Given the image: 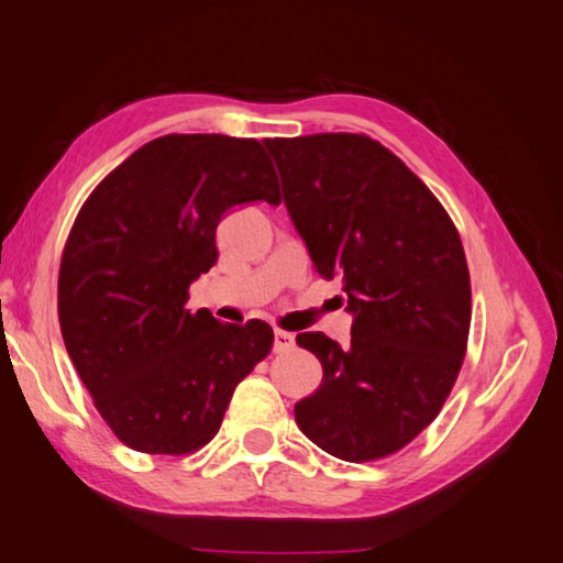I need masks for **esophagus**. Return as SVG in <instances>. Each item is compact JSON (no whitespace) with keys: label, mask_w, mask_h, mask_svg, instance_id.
<instances>
[{"label":"esophagus","mask_w":563,"mask_h":563,"mask_svg":"<svg viewBox=\"0 0 563 563\" xmlns=\"http://www.w3.org/2000/svg\"><path fill=\"white\" fill-rule=\"evenodd\" d=\"M292 346H295V334L283 332V330H275V342H273V352H275V354L290 352Z\"/></svg>","instance_id":"esophagus-1"}]
</instances>
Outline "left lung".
<instances>
[{
	"instance_id": "obj_1",
	"label": "left lung",
	"mask_w": 563,
	"mask_h": 563,
	"mask_svg": "<svg viewBox=\"0 0 563 563\" xmlns=\"http://www.w3.org/2000/svg\"><path fill=\"white\" fill-rule=\"evenodd\" d=\"M283 201L322 278L342 280L352 342L298 334L322 384L300 431L346 463L401 451L441 411L463 366L470 273L451 217L379 142L350 132L265 140Z\"/></svg>"
}]
</instances>
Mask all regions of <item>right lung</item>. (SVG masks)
Segmentation results:
<instances>
[{"label": "right lung", "instance_id": "obj_1", "mask_svg": "<svg viewBox=\"0 0 563 563\" xmlns=\"http://www.w3.org/2000/svg\"><path fill=\"white\" fill-rule=\"evenodd\" d=\"M251 201L280 203L258 140L165 135L78 211L58 273L60 334L98 413L132 451L207 445L233 388L271 352V324L187 310L189 285L217 263L219 221Z\"/></svg>", "mask_w": 563, "mask_h": 563}]
</instances>
